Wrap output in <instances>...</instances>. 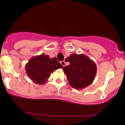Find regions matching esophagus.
<instances>
[{
  "label": "esophagus",
  "instance_id": "1",
  "mask_svg": "<svg viewBox=\"0 0 125 125\" xmlns=\"http://www.w3.org/2000/svg\"><path fill=\"white\" fill-rule=\"evenodd\" d=\"M60 63H61L62 65V66H63V67H64V66H65V65H66V62H65L64 61V60H63V61H62Z\"/></svg>",
  "mask_w": 125,
  "mask_h": 125
}]
</instances>
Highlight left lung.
Segmentation results:
<instances>
[{
	"instance_id": "8db88e82",
	"label": "left lung",
	"mask_w": 125,
	"mask_h": 125,
	"mask_svg": "<svg viewBox=\"0 0 125 125\" xmlns=\"http://www.w3.org/2000/svg\"><path fill=\"white\" fill-rule=\"evenodd\" d=\"M70 62L63 68L68 82L74 89H82L93 83L97 73L95 62L83 54H72L66 59Z\"/></svg>"
}]
</instances>
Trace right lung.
I'll list each match as a JSON object with an SVG mask.
<instances>
[{
	"label": "right lung",
	"mask_w": 125,
	"mask_h": 125,
	"mask_svg": "<svg viewBox=\"0 0 125 125\" xmlns=\"http://www.w3.org/2000/svg\"><path fill=\"white\" fill-rule=\"evenodd\" d=\"M63 66L55 57L50 58L44 54L31 58L25 65L26 73L35 83L43 85L48 82L51 73Z\"/></svg>",
	"instance_id": "add662e5"
}]
</instances>
